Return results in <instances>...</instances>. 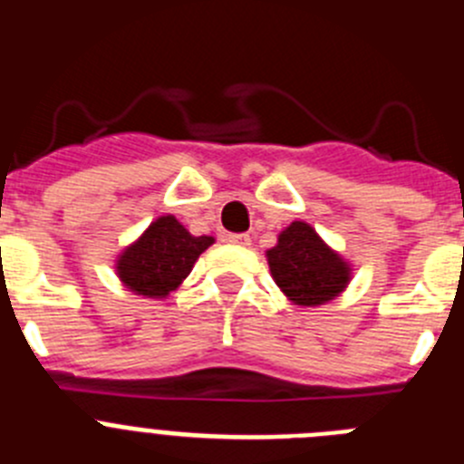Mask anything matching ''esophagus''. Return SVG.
<instances>
[{
  "instance_id": "esophagus-1",
  "label": "esophagus",
  "mask_w": 464,
  "mask_h": 464,
  "mask_svg": "<svg viewBox=\"0 0 464 464\" xmlns=\"http://www.w3.org/2000/svg\"><path fill=\"white\" fill-rule=\"evenodd\" d=\"M227 241L235 246H248L251 244V237L244 235V232H239V235H227Z\"/></svg>"
}]
</instances>
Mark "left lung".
Instances as JSON below:
<instances>
[{
    "label": "left lung",
    "mask_w": 464,
    "mask_h": 464,
    "mask_svg": "<svg viewBox=\"0 0 464 464\" xmlns=\"http://www.w3.org/2000/svg\"><path fill=\"white\" fill-rule=\"evenodd\" d=\"M267 260L274 281L295 304L315 306L330 302L348 283L346 262L299 220L278 235V244L267 251Z\"/></svg>",
    "instance_id": "left-lung-1"
}]
</instances>
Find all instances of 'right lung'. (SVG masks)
Instances as JSON below:
<instances>
[{
    "label": "right lung",
    "mask_w": 464,
    "mask_h": 464,
    "mask_svg": "<svg viewBox=\"0 0 464 464\" xmlns=\"http://www.w3.org/2000/svg\"><path fill=\"white\" fill-rule=\"evenodd\" d=\"M211 244V237H192L174 216H162L122 253L118 276L137 295L165 297L179 288L197 257Z\"/></svg>",
    "instance_id": "right-lung-1"
}]
</instances>
